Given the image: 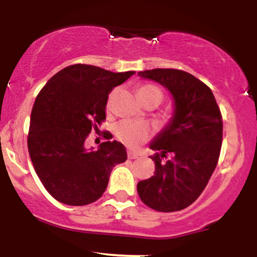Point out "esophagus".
Listing matches in <instances>:
<instances>
[{"instance_id":"34e87169","label":"esophagus","mask_w":257,"mask_h":257,"mask_svg":"<svg viewBox=\"0 0 257 257\" xmlns=\"http://www.w3.org/2000/svg\"><path fill=\"white\" fill-rule=\"evenodd\" d=\"M126 155H128V158L129 159H135V158L139 157V153L133 152V151H131V150H129V151L126 152Z\"/></svg>"}]
</instances>
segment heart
I'll list each match as a JSON object with an SVG mask.
<instances>
[{
  "label": "heart",
  "mask_w": 257,
  "mask_h": 257,
  "mask_svg": "<svg viewBox=\"0 0 257 257\" xmlns=\"http://www.w3.org/2000/svg\"><path fill=\"white\" fill-rule=\"evenodd\" d=\"M147 93H158L162 96L161 91L157 88L153 87V85H144L141 87L138 91V95H144ZM117 90H112L107 98V107H110L113 102L114 98H116ZM116 134L117 138L122 141L123 144H125L129 147H137L139 144H141L143 141H145L150 135V129L149 126L145 124H140V123L132 122V120H123L120 122L116 128Z\"/></svg>",
  "instance_id": "obj_1"
}]
</instances>
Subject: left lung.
Listing matches in <instances>:
<instances>
[{"label":"left lung","mask_w":257,"mask_h":257,"mask_svg":"<svg viewBox=\"0 0 257 257\" xmlns=\"http://www.w3.org/2000/svg\"><path fill=\"white\" fill-rule=\"evenodd\" d=\"M163 85L173 98V114L153 138L150 156L156 172L138 184V193L157 211H178L200 196L219 161L222 117L213 91L191 73L174 69L138 72Z\"/></svg>","instance_id":"8db88e82"}]
</instances>
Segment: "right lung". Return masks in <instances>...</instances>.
Returning a JSON list of instances; mask_svg holds the SVG:
<instances>
[{
  "instance_id": "add662e5",
  "label": "right lung",
  "mask_w": 257,
  "mask_h": 257,
  "mask_svg": "<svg viewBox=\"0 0 257 257\" xmlns=\"http://www.w3.org/2000/svg\"><path fill=\"white\" fill-rule=\"evenodd\" d=\"M135 71L111 72L76 64L47 82L32 107L28 147L36 174L58 202L87 205L102 196L114 166L126 161L118 141L98 150L84 141L106 118L108 94Z\"/></svg>"
}]
</instances>
